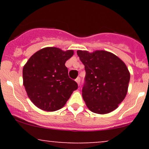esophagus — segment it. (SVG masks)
Here are the masks:
<instances>
[{
  "label": "esophagus",
  "mask_w": 149,
  "mask_h": 149,
  "mask_svg": "<svg viewBox=\"0 0 149 149\" xmlns=\"http://www.w3.org/2000/svg\"><path fill=\"white\" fill-rule=\"evenodd\" d=\"M76 82L77 83H78V85H80V78L78 77V78H77L76 79Z\"/></svg>",
  "instance_id": "esophagus-1"
}]
</instances>
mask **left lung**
<instances>
[{"label": "left lung", "instance_id": "8db88e82", "mask_svg": "<svg viewBox=\"0 0 149 149\" xmlns=\"http://www.w3.org/2000/svg\"><path fill=\"white\" fill-rule=\"evenodd\" d=\"M86 74L82 95L92 112L106 114L118 107L127 92L130 74L125 63L111 52L78 50Z\"/></svg>", "mask_w": 149, "mask_h": 149}]
</instances>
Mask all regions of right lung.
I'll use <instances>...</instances> for the list:
<instances>
[{
    "label": "right lung",
    "mask_w": 149,
    "mask_h": 149,
    "mask_svg": "<svg viewBox=\"0 0 149 149\" xmlns=\"http://www.w3.org/2000/svg\"><path fill=\"white\" fill-rule=\"evenodd\" d=\"M73 55L72 49L48 47L38 50L27 61L23 68V84L36 107L46 111L59 110L78 89L65 66Z\"/></svg>",
    "instance_id": "obj_1"
}]
</instances>
